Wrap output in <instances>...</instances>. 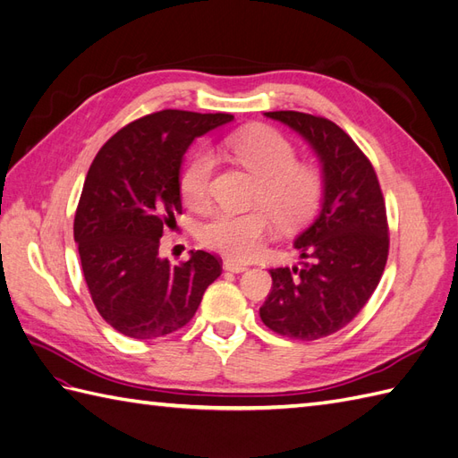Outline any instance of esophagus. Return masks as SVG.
I'll return each mask as SVG.
<instances>
[{
  "label": "esophagus",
  "mask_w": 458,
  "mask_h": 458,
  "mask_svg": "<svg viewBox=\"0 0 458 458\" xmlns=\"http://www.w3.org/2000/svg\"><path fill=\"white\" fill-rule=\"evenodd\" d=\"M223 267H225L227 272H233V274H241V272L247 270V266H244V264H239V262L229 260V259H227L225 262H223Z\"/></svg>",
  "instance_id": "1"
}]
</instances>
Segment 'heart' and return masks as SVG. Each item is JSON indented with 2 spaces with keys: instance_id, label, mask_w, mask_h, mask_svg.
Segmentation results:
<instances>
[{
  "instance_id": "b5f03b06",
  "label": "heart",
  "mask_w": 458,
  "mask_h": 458,
  "mask_svg": "<svg viewBox=\"0 0 458 458\" xmlns=\"http://www.w3.org/2000/svg\"><path fill=\"white\" fill-rule=\"evenodd\" d=\"M225 148L239 165L259 178L256 204L270 210L282 227L297 229L315 217L325 192V178L315 163L297 161L293 141L282 131L262 124L250 126L231 133ZM214 166L216 157L209 149L196 151L184 165L178 186L188 206L208 204ZM269 215L264 209L250 214L216 211L199 225L198 235L211 250L235 260H249L260 252L272 229Z\"/></svg>"
}]
</instances>
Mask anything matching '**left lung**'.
<instances>
[{"label": "left lung", "instance_id": "1", "mask_svg": "<svg viewBox=\"0 0 458 458\" xmlns=\"http://www.w3.org/2000/svg\"><path fill=\"white\" fill-rule=\"evenodd\" d=\"M295 130L322 165L325 196L317 219L293 247L303 267H274L260 307L264 325L295 340L338 332L373 295L388 256L385 198L371 161L332 120L295 110L264 113Z\"/></svg>", "mask_w": 458, "mask_h": 458}]
</instances>
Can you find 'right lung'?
Wrapping results in <instances>:
<instances>
[{"instance_id": "right-lung-1", "label": "right lung", "mask_w": 458, "mask_h": 458, "mask_svg": "<svg viewBox=\"0 0 458 458\" xmlns=\"http://www.w3.org/2000/svg\"><path fill=\"white\" fill-rule=\"evenodd\" d=\"M231 120L161 110L116 131L89 166L73 237L98 315L124 336L151 340L182 328L221 274V259L206 250L173 266L159 256V239L182 211L186 149Z\"/></svg>"}]
</instances>
